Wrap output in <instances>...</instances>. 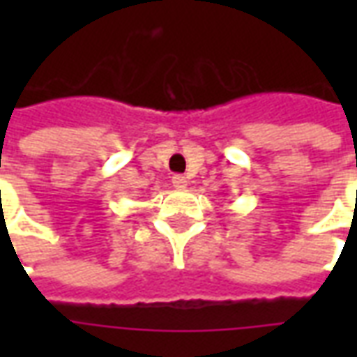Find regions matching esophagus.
I'll return each mask as SVG.
<instances>
[{
  "instance_id": "34e87169",
  "label": "esophagus",
  "mask_w": 357,
  "mask_h": 357,
  "mask_svg": "<svg viewBox=\"0 0 357 357\" xmlns=\"http://www.w3.org/2000/svg\"><path fill=\"white\" fill-rule=\"evenodd\" d=\"M172 183H174V187H178V189L185 187L187 185L185 176H174V178H172Z\"/></svg>"
}]
</instances>
